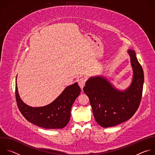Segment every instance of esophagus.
Returning a JSON list of instances; mask_svg holds the SVG:
<instances>
[{
  "label": "esophagus",
  "instance_id": "obj_1",
  "mask_svg": "<svg viewBox=\"0 0 155 155\" xmlns=\"http://www.w3.org/2000/svg\"><path fill=\"white\" fill-rule=\"evenodd\" d=\"M86 81V77H82V78H80V79L78 80V84H79V86H80V87L81 88V90H83V87L84 86V85H85Z\"/></svg>",
  "mask_w": 155,
  "mask_h": 155
}]
</instances>
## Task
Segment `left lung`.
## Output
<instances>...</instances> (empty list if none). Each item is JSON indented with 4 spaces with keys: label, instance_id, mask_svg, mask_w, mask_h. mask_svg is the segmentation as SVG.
<instances>
[{
    "label": "left lung",
    "instance_id": "left-lung-1",
    "mask_svg": "<svg viewBox=\"0 0 155 155\" xmlns=\"http://www.w3.org/2000/svg\"><path fill=\"white\" fill-rule=\"evenodd\" d=\"M133 71L130 86L125 90L116 88L106 77H90L83 87L89 97L96 122L103 127H112L129 120L137 111L142 98L143 71L134 50H128Z\"/></svg>",
    "mask_w": 155,
    "mask_h": 155
}]
</instances>
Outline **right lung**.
<instances>
[{"label": "right lung", "instance_id": "add662e5", "mask_svg": "<svg viewBox=\"0 0 155 155\" xmlns=\"http://www.w3.org/2000/svg\"><path fill=\"white\" fill-rule=\"evenodd\" d=\"M15 96L19 111L29 122L45 129H62L68 124L71 118V107L81 92L76 82L66 87L51 103L45 106L33 107L26 104L19 97L16 83Z\"/></svg>", "mask_w": 155, "mask_h": 155}]
</instances>
